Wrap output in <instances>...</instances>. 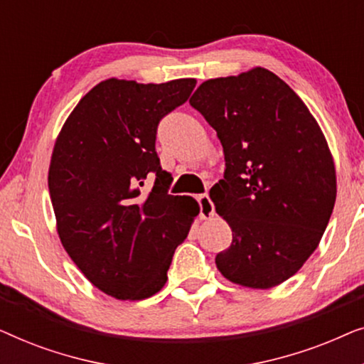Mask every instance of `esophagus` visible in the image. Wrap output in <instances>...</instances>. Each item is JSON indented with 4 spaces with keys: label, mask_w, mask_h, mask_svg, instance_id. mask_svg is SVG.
<instances>
[{
    "label": "esophagus",
    "mask_w": 364,
    "mask_h": 364,
    "mask_svg": "<svg viewBox=\"0 0 364 364\" xmlns=\"http://www.w3.org/2000/svg\"><path fill=\"white\" fill-rule=\"evenodd\" d=\"M198 205H200L202 218H210L213 213H215V207H213V202L210 200V197H208V193L198 196Z\"/></svg>",
    "instance_id": "obj_1"
}]
</instances>
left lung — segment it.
Returning <instances> with one entry per match:
<instances>
[{
  "mask_svg": "<svg viewBox=\"0 0 364 364\" xmlns=\"http://www.w3.org/2000/svg\"><path fill=\"white\" fill-rule=\"evenodd\" d=\"M188 102L215 129L225 157L210 198L232 243L217 268L248 288L280 285L316 250L335 207V164L320 126L263 68L208 79Z\"/></svg>",
  "mask_w": 364,
  "mask_h": 364,
  "instance_id": "obj_1",
  "label": "left lung"
}]
</instances>
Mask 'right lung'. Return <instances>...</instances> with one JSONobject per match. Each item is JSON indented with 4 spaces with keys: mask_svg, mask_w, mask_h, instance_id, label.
<instances>
[{
    "mask_svg": "<svg viewBox=\"0 0 364 364\" xmlns=\"http://www.w3.org/2000/svg\"><path fill=\"white\" fill-rule=\"evenodd\" d=\"M193 87L196 79L99 82L54 146L48 186L63 247L94 287L119 300H144L166 285L200 210L196 198L168 196L172 177L156 151L159 122Z\"/></svg>",
    "mask_w": 364,
    "mask_h": 364,
    "instance_id": "add662e5",
    "label": "right lung"
}]
</instances>
